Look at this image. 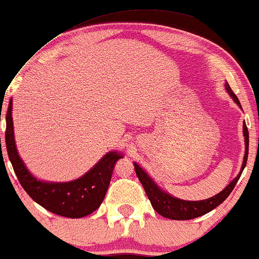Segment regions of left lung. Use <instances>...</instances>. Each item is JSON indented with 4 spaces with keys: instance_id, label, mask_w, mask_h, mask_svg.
<instances>
[{
    "instance_id": "1",
    "label": "left lung",
    "mask_w": 259,
    "mask_h": 259,
    "mask_svg": "<svg viewBox=\"0 0 259 259\" xmlns=\"http://www.w3.org/2000/svg\"><path fill=\"white\" fill-rule=\"evenodd\" d=\"M224 87H226V91L229 93V96L232 97L234 102L241 108V104H240L238 97L234 94L228 82L224 83ZM242 133H244V138H245V155H244V161H242V166H241V169H240L239 175L236 176V177L221 191V193H218L217 195L209 197V199H206V200H200V201H188V200H182V199H178V197L169 195L168 193H166L165 190L161 189L159 185L155 183L154 179L151 178L150 176H149L148 173L138 165V163L133 162L137 177H138L139 181H141L143 188H144L145 193H147L149 200H150L151 202V206H153L155 211H156L159 214L162 215V217L169 218V220L188 221V220H193V218H197L200 217V215L208 213L209 211H212V209L217 207V206H220L233 191L234 187H235L236 183H238L240 176H241L242 171H244L246 162H247L248 130L245 122L242 124Z\"/></svg>"
}]
</instances>
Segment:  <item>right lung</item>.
<instances>
[{"mask_svg": "<svg viewBox=\"0 0 259 259\" xmlns=\"http://www.w3.org/2000/svg\"><path fill=\"white\" fill-rule=\"evenodd\" d=\"M13 102L9 100L6 115V147L21 187L35 202L58 215L81 218L93 213L104 200L115 163L122 159L120 151H109L80 178L70 182H46L36 178L21 160L14 139ZM2 154V151H1Z\"/></svg>", "mask_w": 259, "mask_h": 259, "instance_id": "add662e5", "label": "right lung"}]
</instances>
